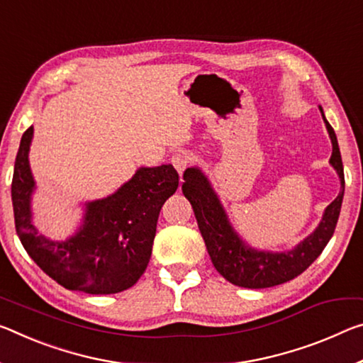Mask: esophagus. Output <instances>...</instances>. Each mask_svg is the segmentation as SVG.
Segmentation results:
<instances>
[{
	"mask_svg": "<svg viewBox=\"0 0 363 363\" xmlns=\"http://www.w3.org/2000/svg\"><path fill=\"white\" fill-rule=\"evenodd\" d=\"M171 163L177 169V172L182 176V172L194 163V157L189 153H176V155H172Z\"/></svg>",
	"mask_w": 363,
	"mask_h": 363,
	"instance_id": "1",
	"label": "esophagus"
}]
</instances>
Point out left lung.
Returning <instances> with one entry per match:
<instances>
[{
	"label": "left lung",
	"instance_id": "obj_1",
	"mask_svg": "<svg viewBox=\"0 0 363 363\" xmlns=\"http://www.w3.org/2000/svg\"><path fill=\"white\" fill-rule=\"evenodd\" d=\"M320 111L333 143L330 163L341 179V192L326 206L318 228L292 250L267 252L247 245L234 231L220 199L202 169L187 168L184 171L186 182L182 184V192L192 205L199 229L216 272L229 283L249 289H263L287 283L306 272L333 238L344 197V169L335 130L326 121L321 106Z\"/></svg>",
	"mask_w": 363,
	"mask_h": 363
}]
</instances>
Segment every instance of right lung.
<instances>
[{
    "mask_svg": "<svg viewBox=\"0 0 363 363\" xmlns=\"http://www.w3.org/2000/svg\"><path fill=\"white\" fill-rule=\"evenodd\" d=\"M33 128L21 139L11 186L16 231L27 254L57 284L85 294H116L139 281L152 255L163 203L179 186L172 164L139 168L105 199L85 203L79 231L66 240L38 234L30 200L35 189L28 150Z\"/></svg>",
    "mask_w": 363,
    "mask_h": 363,
    "instance_id": "add662e5",
    "label": "right lung"
}]
</instances>
